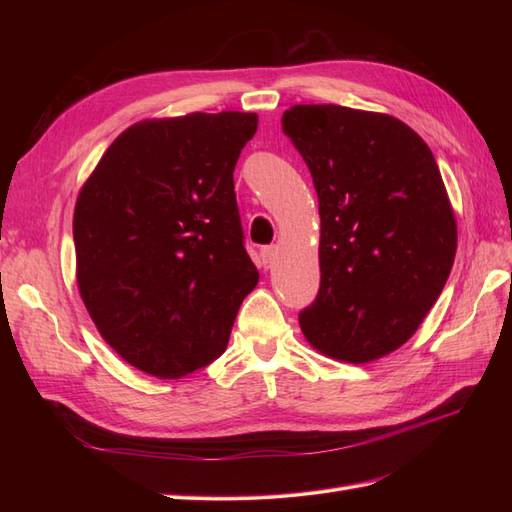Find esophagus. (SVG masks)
<instances>
[{"label":"esophagus","instance_id":"1","mask_svg":"<svg viewBox=\"0 0 512 512\" xmlns=\"http://www.w3.org/2000/svg\"><path fill=\"white\" fill-rule=\"evenodd\" d=\"M277 254H280V250H277L275 245H269V247H262L260 250V258H262V265L265 267H271L273 262L277 260Z\"/></svg>","mask_w":512,"mask_h":512}]
</instances>
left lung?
Wrapping results in <instances>:
<instances>
[{
  "instance_id": "left-lung-1",
  "label": "left lung",
  "mask_w": 512,
  "mask_h": 512,
  "mask_svg": "<svg viewBox=\"0 0 512 512\" xmlns=\"http://www.w3.org/2000/svg\"><path fill=\"white\" fill-rule=\"evenodd\" d=\"M314 179L320 290L307 344L363 365L404 346L453 269L457 220L427 143L386 113L294 104L282 117Z\"/></svg>"
}]
</instances>
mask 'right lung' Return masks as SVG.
<instances>
[{
    "label": "right lung",
    "instance_id": "1",
    "mask_svg": "<svg viewBox=\"0 0 512 512\" xmlns=\"http://www.w3.org/2000/svg\"><path fill=\"white\" fill-rule=\"evenodd\" d=\"M256 128L239 111L136 121L76 198L81 299L104 342L149 376L218 359L258 284L232 181Z\"/></svg>",
    "mask_w": 512,
    "mask_h": 512
}]
</instances>
